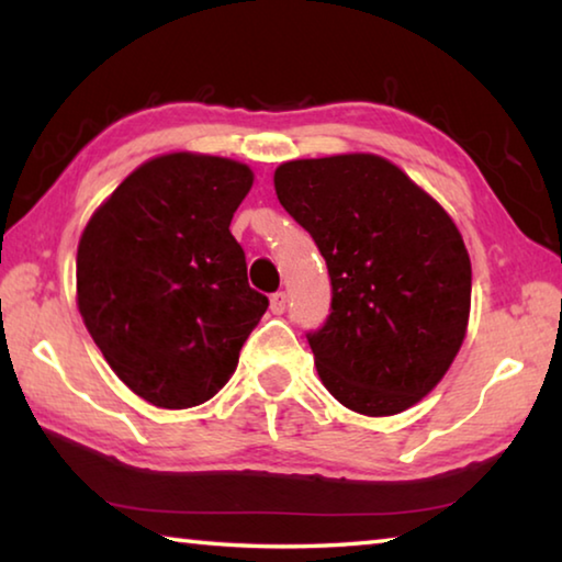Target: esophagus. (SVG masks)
Returning a JSON list of instances; mask_svg holds the SVG:
<instances>
[{"instance_id": "esophagus-1", "label": "esophagus", "mask_w": 562, "mask_h": 562, "mask_svg": "<svg viewBox=\"0 0 562 562\" xmlns=\"http://www.w3.org/2000/svg\"><path fill=\"white\" fill-rule=\"evenodd\" d=\"M284 307H288V294H284V292H274L272 297H270L272 315H282Z\"/></svg>"}]
</instances>
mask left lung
Wrapping results in <instances>:
<instances>
[{
	"label": "left lung",
	"mask_w": 562,
	"mask_h": 562,
	"mask_svg": "<svg viewBox=\"0 0 562 562\" xmlns=\"http://www.w3.org/2000/svg\"><path fill=\"white\" fill-rule=\"evenodd\" d=\"M274 190L327 262L329 315L307 331L322 384L367 416L414 406L441 382L469 325L459 227L404 170L369 154L290 160Z\"/></svg>",
	"instance_id": "left-lung-1"
}]
</instances>
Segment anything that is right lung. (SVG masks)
Instances as JSON below:
<instances>
[{
  "instance_id": "1",
  "label": "right lung",
  "mask_w": 562,
  "mask_h": 562,
  "mask_svg": "<svg viewBox=\"0 0 562 562\" xmlns=\"http://www.w3.org/2000/svg\"><path fill=\"white\" fill-rule=\"evenodd\" d=\"M252 170L217 156L148 160L81 235L79 312L113 372L160 408L207 402L270 300L247 284L231 221Z\"/></svg>"
}]
</instances>
